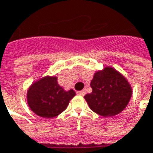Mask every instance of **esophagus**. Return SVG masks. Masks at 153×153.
<instances>
[{
	"label": "esophagus",
	"mask_w": 153,
	"mask_h": 153,
	"mask_svg": "<svg viewBox=\"0 0 153 153\" xmlns=\"http://www.w3.org/2000/svg\"><path fill=\"white\" fill-rule=\"evenodd\" d=\"M77 94H78V95H79V96L84 97V96L85 95V90H83V91H77Z\"/></svg>",
	"instance_id": "esophagus-1"
}]
</instances>
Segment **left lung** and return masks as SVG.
Segmentation results:
<instances>
[{
    "label": "left lung",
    "instance_id": "1",
    "mask_svg": "<svg viewBox=\"0 0 153 153\" xmlns=\"http://www.w3.org/2000/svg\"><path fill=\"white\" fill-rule=\"evenodd\" d=\"M91 86L92 92L85 95V99L93 112L103 117H112L121 113L132 96L129 82L110 67L94 74Z\"/></svg>",
    "mask_w": 153,
    "mask_h": 153
}]
</instances>
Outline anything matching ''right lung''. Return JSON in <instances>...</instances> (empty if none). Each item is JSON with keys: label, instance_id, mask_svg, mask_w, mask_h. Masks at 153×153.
<instances>
[{"label": "right lung", "instance_id": "obj_1", "mask_svg": "<svg viewBox=\"0 0 153 153\" xmlns=\"http://www.w3.org/2000/svg\"><path fill=\"white\" fill-rule=\"evenodd\" d=\"M75 96L74 91H65L55 76H46L34 82L27 92L30 109L42 118L51 119L59 115Z\"/></svg>", "mask_w": 153, "mask_h": 153}]
</instances>
